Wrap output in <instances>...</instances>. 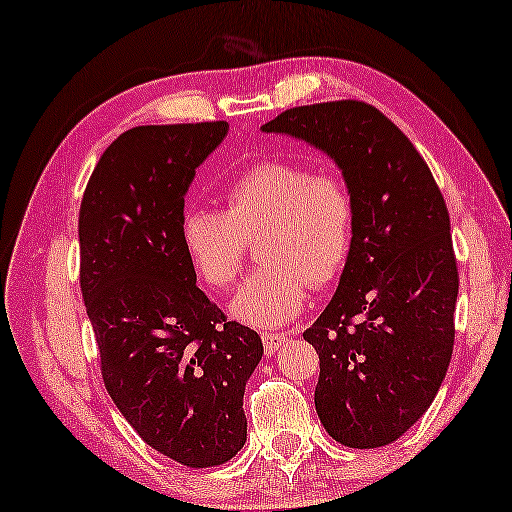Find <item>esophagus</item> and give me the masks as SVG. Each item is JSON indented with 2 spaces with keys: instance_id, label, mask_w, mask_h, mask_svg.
Here are the masks:
<instances>
[{
  "instance_id": "obj_1",
  "label": "esophagus",
  "mask_w": 512,
  "mask_h": 512,
  "mask_svg": "<svg viewBox=\"0 0 512 512\" xmlns=\"http://www.w3.org/2000/svg\"><path fill=\"white\" fill-rule=\"evenodd\" d=\"M262 342H264L266 354H276L278 349L287 342V335L285 333H264Z\"/></svg>"
}]
</instances>
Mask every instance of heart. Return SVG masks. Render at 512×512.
<instances>
[{"label":"heart","mask_w":512,"mask_h":512,"mask_svg":"<svg viewBox=\"0 0 512 512\" xmlns=\"http://www.w3.org/2000/svg\"><path fill=\"white\" fill-rule=\"evenodd\" d=\"M227 209L190 207L181 218L186 255L213 289H230L248 241H259L262 266L230 303L234 319L257 329L294 322L310 287L331 285L349 262L356 207L345 179L312 172L296 160H262L225 190Z\"/></svg>","instance_id":"heart-1"}]
</instances>
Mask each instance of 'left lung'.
Returning a JSON list of instances; mask_svg holds the SVG:
<instances>
[{"label": "left lung", "mask_w": 512, "mask_h": 512, "mask_svg": "<svg viewBox=\"0 0 512 512\" xmlns=\"http://www.w3.org/2000/svg\"><path fill=\"white\" fill-rule=\"evenodd\" d=\"M322 149L354 197L340 285L303 338L319 354L315 409L349 448L393 444L446 377L455 342L451 218L409 137L363 101L301 105L262 126Z\"/></svg>", "instance_id": "obj_1"}]
</instances>
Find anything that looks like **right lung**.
<instances>
[{
    "instance_id": "right-lung-1",
    "label": "right lung",
    "mask_w": 512,
    "mask_h": 512,
    "mask_svg": "<svg viewBox=\"0 0 512 512\" xmlns=\"http://www.w3.org/2000/svg\"><path fill=\"white\" fill-rule=\"evenodd\" d=\"M227 121L137 126L91 172L80 204V287L105 388L133 430L183 467H218L246 444L243 393L259 335L195 285L183 195Z\"/></svg>"
}]
</instances>
